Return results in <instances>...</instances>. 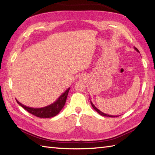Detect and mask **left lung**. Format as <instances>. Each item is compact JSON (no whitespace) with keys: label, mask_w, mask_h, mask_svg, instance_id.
I'll list each match as a JSON object with an SVG mask.
<instances>
[{"label":"left lung","mask_w":155,"mask_h":155,"mask_svg":"<svg viewBox=\"0 0 155 155\" xmlns=\"http://www.w3.org/2000/svg\"><path fill=\"white\" fill-rule=\"evenodd\" d=\"M134 49H135V50L137 51V52H139V50H138V49L137 48H134ZM91 105H92V107H93V108L94 109L96 110L97 113H98V114H100L101 115H102V116H104V117H117L118 116H113V115H109V114H104V113H103V112H101V110H99L98 109V108L94 106V105L93 104V103H92V102L91 101Z\"/></svg>","instance_id":"8db88e82"}]
</instances>
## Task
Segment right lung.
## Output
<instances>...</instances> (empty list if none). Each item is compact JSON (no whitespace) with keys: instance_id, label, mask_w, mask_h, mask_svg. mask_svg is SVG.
<instances>
[{"instance_id":"1","label":"right lung","mask_w":155,"mask_h":155,"mask_svg":"<svg viewBox=\"0 0 155 155\" xmlns=\"http://www.w3.org/2000/svg\"><path fill=\"white\" fill-rule=\"evenodd\" d=\"M69 90H70V88H68L64 93H62L54 103L43 108H34L28 107L21 104L17 100H16V102H17V103L20 106H21L23 108H25L29 113L33 114L36 117L40 118H51L57 115L60 113L62 108L64 107L66 103V100L67 98Z\"/></svg>"}]
</instances>
